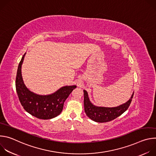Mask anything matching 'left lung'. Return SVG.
Returning a JSON list of instances; mask_svg holds the SVG:
<instances>
[{
	"mask_svg": "<svg viewBox=\"0 0 156 156\" xmlns=\"http://www.w3.org/2000/svg\"><path fill=\"white\" fill-rule=\"evenodd\" d=\"M84 91V107L86 115L92 120L104 123L113 120L121 115L128 109L133 94V93L130 99L125 103L115 107H99L93 104L88 97L87 92Z\"/></svg>",
	"mask_w": 156,
	"mask_h": 156,
	"instance_id": "obj_1",
	"label": "left lung"
}]
</instances>
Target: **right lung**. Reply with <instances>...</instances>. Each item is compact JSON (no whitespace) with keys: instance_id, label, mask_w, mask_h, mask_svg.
Masks as SVG:
<instances>
[{"instance_id":"right-lung-1","label":"right lung","mask_w":156,"mask_h":156,"mask_svg":"<svg viewBox=\"0 0 156 156\" xmlns=\"http://www.w3.org/2000/svg\"><path fill=\"white\" fill-rule=\"evenodd\" d=\"M25 55L26 53L19 63L16 77V90L20 103L27 112L37 119H53L61 113L64 102L76 86H63L48 95H39L31 91L25 84L21 75V65Z\"/></svg>"}]
</instances>
